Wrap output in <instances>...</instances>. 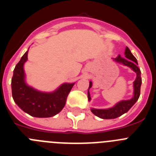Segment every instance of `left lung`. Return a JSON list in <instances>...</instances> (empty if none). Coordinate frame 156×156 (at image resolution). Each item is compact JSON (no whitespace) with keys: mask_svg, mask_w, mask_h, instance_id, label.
<instances>
[{"mask_svg":"<svg viewBox=\"0 0 156 156\" xmlns=\"http://www.w3.org/2000/svg\"><path fill=\"white\" fill-rule=\"evenodd\" d=\"M125 57H121L119 55L115 58V61L117 62L122 63L124 66H128L131 68L133 71L137 73V78L133 82V88H134V92H133V97L130 100L122 101L118 104L115 105L114 107L108 109H95L92 108L91 112L97 115L99 118L101 119H115L117 117L120 116L122 114L126 113L131 108L132 106L136 103L140 97V86H141V77H140V70L137 66V61L136 58L132 55L131 51H129V48L126 47L125 50ZM92 87V83L90 82L89 85V89ZM88 100H90V95L89 90H88Z\"/></svg>","mask_w":156,"mask_h":156,"instance_id":"obj_1","label":"left lung"}]
</instances>
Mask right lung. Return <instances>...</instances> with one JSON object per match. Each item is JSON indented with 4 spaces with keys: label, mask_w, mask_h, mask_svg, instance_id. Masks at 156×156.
Listing matches in <instances>:
<instances>
[{
    "label": "right lung",
    "mask_w": 156,
    "mask_h": 156,
    "mask_svg": "<svg viewBox=\"0 0 156 156\" xmlns=\"http://www.w3.org/2000/svg\"><path fill=\"white\" fill-rule=\"evenodd\" d=\"M28 51L23 55L16 66L12 79V91L15 102L29 115L48 118L62 111L74 83H64L53 93H43L30 87L25 83L23 65L27 60Z\"/></svg>",
    "instance_id": "1"
}]
</instances>
